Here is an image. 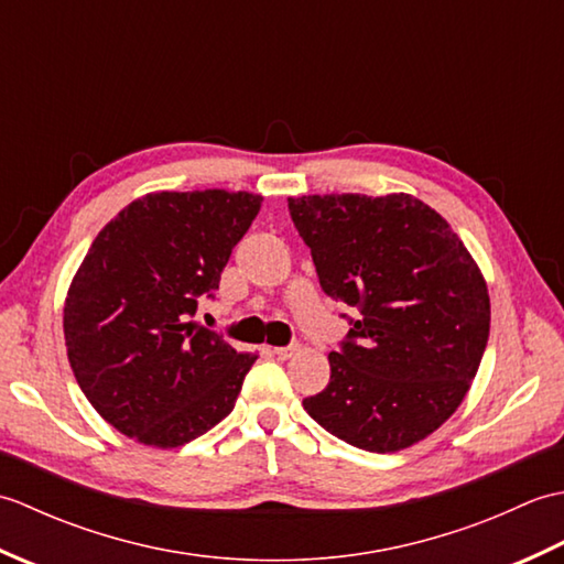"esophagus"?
Wrapping results in <instances>:
<instances>
[{"mask_svg": "<svg viewBox=\"0 0 564 564\" xmlns=\"http://www.w3.org/2000/svg\"><path fill=\"white\" fill-rule=\"evenodd\" d=\"M297 351H301V344H289V346H275L273 349V354L279 356V358H291V356H295Z\"/></svg>", "mask_w": 564, "mask_h": 564, "instance_id": "esophagus-1", "label": "esophagus"}]
</instances>
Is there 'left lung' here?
Segmentation results:
<instances>
[{
    "mask_svg": "<svg viewBox=\"0 0 564 564\" xmlns=\"http://www.w3.org/2000/svg\"><path fill=\"white\" fill-rule=\"evenodd\" d=\"M319 285L356 307L329 386L305 412L370 453H394L446 422L489 337L485 275L441 215L410 194L289 198Z\"/></svg>",
    "mask_w": 564,
    "mask_h": 564,
    "instance_id": "1",
    "label": "left lung"
}]
</instances>
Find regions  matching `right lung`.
Masks as SVG:
<instances>
[{"label": "right lung", "instance_id": "1", "mask_svg": "<svg viewBox=\"0 0 564 564\" xmlns=\"http://www.w3.org/2000/svg\"><path fill=\"white\" fill-rule=\"evenodd\" d=\"M249 191H158L94 239L65 297V346L94 410L142 446L176 448L232 412L257 354L196 327L261 208Z\"/></svg>", "mask_w": 564, "mask_h": 564}]
</instances>
